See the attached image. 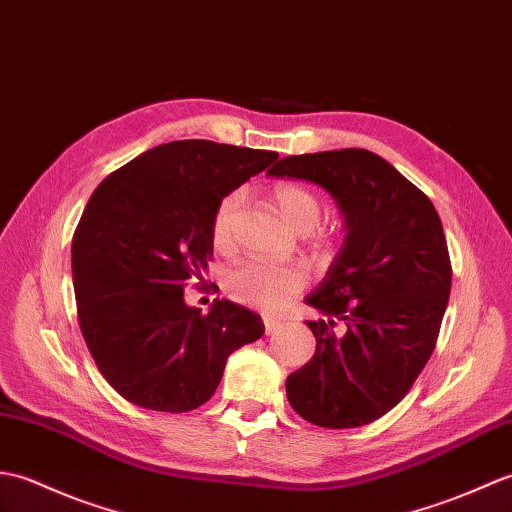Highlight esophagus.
I'll use <instances>...</instances> for the list:
<instances>
[{"label": "esophagus", "mask_w": 512, "mask_h": 512, "mask_svg": "<svg viewBox=\"0 0 512 512\" xmlns=\"http://www.w3.org/2000/svg\"><path fill=\"white\" fill-rule=\"evenodd\" d=\"M263 324H265V333H267V335H271V333H276V331H280V326H282V322L274 320V317H265V320H263Z\"/></svg>", "instance_id": "34e87169"}]
</instances>
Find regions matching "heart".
Here are the masks:
<instances>
[{
	"instance_id": "b5f03b06",
	"label": "heart",
	"mask_w": 512,
	"mask_h": 512,
	"mask_svg": "<svg viewBox=\"0 0 512 512\" xmlns=\"http://www.w3.org/2000/svg\"><path fill=\"white\" fill-rule=\"evenodd\" d=\"M243 199L245 197L241 190L227 192L212 212L210 238L212 245L221 249V252L232 247L234 223L238 217V210L243 206ZM271 199H274L282 219H285L293 230L309 232L320 223V197L306 186L285 181V184H278L271 190ZM311 243L317 252H320V249L326 247L328 236L317 232L311 236ZM306 282H309V274H306V269L302 265H274L265 263V260H243V263H238L227 271L223 287L225 293L236 302L265 313H278L282 309H287L295 295L306 287Z\"/></svg>"
}]
</instances>
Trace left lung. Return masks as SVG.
Returning <instances> with one entry per match:
<instances>
[{"mask_svg":"<svg viewBox=\"0 0 512 512\" xmlns=\"http://www.w3.org/2000/svg\"><path fill=\"white\" fill-rule=\"evenodd\" d=\"M271 177L333 195L346 241L306 304L315 355L287 377V399L328 429L368 425L410 392L436 348L451 291L447 238L423 190L366 149L291 155ZM337 321L345 326L335 332Z\"/></svg>","mask_w":512,"mask_h":512,"instance_id":"8db88e82","label":"left lung"}]
</instances>
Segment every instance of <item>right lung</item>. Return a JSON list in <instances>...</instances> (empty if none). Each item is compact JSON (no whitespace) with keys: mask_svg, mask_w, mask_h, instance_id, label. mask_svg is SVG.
I'll list each match as a JSON object with an SVG mask.
<instances>
[{"mask_svg":"<svg viewBox=\"0 0 512 512\" xmlns=\"http://www.w3.org/2000/svg\"><path fill=\"white\" fill-rule=\"evenodd\" d=\"M278 160L274 151L177 140L102 179L72 238L78 324L102 377L155 412H190L212 399L225 361L263 337L260 315L214 300L184 302L188 278L212 258L217 203Z\"/></svg>","mask_w":512,"mask_h":512,"instance_id":"obj_1","label":"right lung"}]
</instances>
